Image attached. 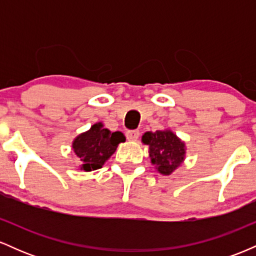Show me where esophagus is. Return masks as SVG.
<instances>
[{
  "label": "esophagus",
  "mask_w": 256,
  "mask_h": 256,
  "mask_svg": "<svg viewBox=\"0 0 256 256\" xmlns=\"http://www.w3.org/2000/svg\"><path fill=\"white\" fill-rule=\"evenodd\" d=\"M138 137H140V131L132 130L126 132V138H128V140H137Z\"/></svg>",
  "instance_id": "esophagus-1"
}]
</instances>
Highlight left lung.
Returning <instances> with one entry per match:
<instances>
[{
  "label": "left lung",
  "instance_id": "obj_1",
  "mask_svg": "<svg viewBox=\"0 0 256 256\" xmlns=\"http://www.w3.org/2000/svg\"><path fill=\"white\" fill-rule=\"evenodd\" d=\"M142 143L149 146L152 165L162 176L172 174L186 156L185 142L170 128L146 131L142 136Z\"/></svg>",
  "mask_w": 256,
  "mask_h": 256
}]
</instances>
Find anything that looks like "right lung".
I'll list each match as a JSON object with an SVG mask.
<instances>
[{"instance_id": "right-lung-1", "label": "right lung", "mask_w": 256, "mask_h": 256, "mask_svg": "<svg viewBox=\"0 0 256 256\" xmlns=\"http://www.w3.org/2000/svg\"><path fill=\"white\" fill-rule=\"evenodd\" d=\"M122 132H112L104 128L101 122L94 124L88 131L82 132L72 142V150L82 161L79 168L91 172L101 168L118 148L119 143L125 142Z\"/></svg>"}]
</instances>
